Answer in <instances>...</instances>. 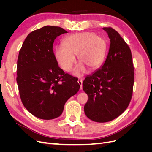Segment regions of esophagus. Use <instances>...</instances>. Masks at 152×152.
I'll return each mask as SVG.
<instances>
[{
	"label": "esophagus",
	"mask_w": 152,
	"mask_h": 152,
	"mask_svg": "<svg viewBox=\"0 0 152 152\" xmlns=\"http://www.w3.org/2000/svg\"><path fill=\"white\" fill-rule=\"evenodd\" d=\"M78 83L80 85V89H82V79H79L78 80Z\"/></svg>",
	"instance_id": "34e87169"
}]
</instances>
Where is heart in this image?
<instances>
[{"instance_id":"heart-1","label":"heart","mask_w":152,"mask_h":152,"mask_svg":"<svg viewBox=\"0 0 152 152\" xmlns=\"http://www.w3.org/2000/svg\"><path fill=\"white\" fill-rule=\"evenodd\" d=\"M63 45L55 48L54 56L64 71L70 72L76 63L75 56L81 62L73 75L80 76L84 73L86 67L94 70L103 63L107 51V42L103 37L94 32L85 31L68 35L64 39Z\"/></svg>"}]
</instances>
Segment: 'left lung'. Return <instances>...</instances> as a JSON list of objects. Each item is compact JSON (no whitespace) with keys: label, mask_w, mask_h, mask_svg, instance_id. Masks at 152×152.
I'll use <instances>...</instances> for the list:
<instances>
[{"label":"left lung","mask_w":152,"mask_h":152,"mask_svg":"<svg viewBox=\"0 0 152 152\" xmlns=\"http://www.w3.org/2000/svg\"><path fill=\"white\" fill-rule=\"evenodd\" d=\"M103 30L110 39L107 58L82 84L89 98L84 106L85 114L97 122L111 121L125 111L131 102L134 81L129 47L116 30L110 27Z\"/></svg>","instance_id":"1"}]
</instances>
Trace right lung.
Segmentation results:
<instances>
[{
	"mask_svg": "<svg viewBox=\"0 0 152 152\" xmlns=\"http://www.w3.org/2000/svg\"><path fill=\"white\" fill-rule=\"evenodd\" d=\"M65 33L54 26L31 31L18 55L16 81L21 102L30 113L44 120L60 116L66 101L80 89L78 80L65 73L54 56V41Z\"/></svg>",
	"mask_w": 152,
	"mask_h": 152,
	"instance_id": "obj_1",
	"label": "right lung"
}]
</instances>
